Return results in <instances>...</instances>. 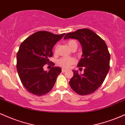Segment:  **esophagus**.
Masks as SVG:
<instances>
[{
    "label": "esophagus",
    "instance_id": "obj_1",
    "mask_svg": "<svg viewBox=\"0 0 125 125\" xmlns=\"http://www.w3.org/2000/svg\"><path fill=\"white\" fill-rule=\"evenodd\" d=\"M66 71V69H62V72L63 73H64V72H65Z\"/></svg>",
    "mask_w": 125,
    "mask_h": 125
}]
</instances>
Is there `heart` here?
<instances>
[{"label":"heart","mask_w":125,"mask_h":125,"mask_svg":"<svg viewBox=\"0 0 125 125\" xmlns=\"http://www.w3.org/2000/svg\"><path fill=\"white\" fill-rule=\"evenodd\" d=\"M67 44L70 49H72L74 47L77 48V42L76 40H70L67 41ZM76 59L72 57H63L58 60V63L59 65L63 68H69L72 64L76 63Z\"/></svg>","instance_id":"b5f03b06"}]
</instances>
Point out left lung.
<instances>
[{"mask_svg": "<svg viewBox=\"0 0 125 125\" xmlns=\"http://www.w3.org/2000/svg\"><path fill=\"white\" fill-rule=\"evenodd\" d=\"M77 40L82 46V58L77 67H84V73L73 70V76L69 84L73 91L81 95L92 94L100 87L109 70L110 53L105 41L88 28L70 32L64 39Z\"/></svg>", "mask_w": 125, "mask_h": 125, "instance_id": "8db88e82", "label": "left lung"}]
</instances>
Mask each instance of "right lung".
Returning <instances> with one entry per match:
<instances>
[{"instance_id": "1", "label": "right lung", "mask_w": 125, "mask_h": 125, "mask_svg": "<svg viewBox=\"0 0 125 125\" xmlns=\"http://www.w3.org/2000/svg\"><path fill=\"white\" fill-rule=\"evenodd\" d=\"M64 34L56 35L40 31L21 43L17 53L16 66L21 82L28 92L42 96L52 89L62 69L52 67L48 72L43 67L50 62L49 58L53 55L52 48Z\"/></svg>"}]
</instances>
